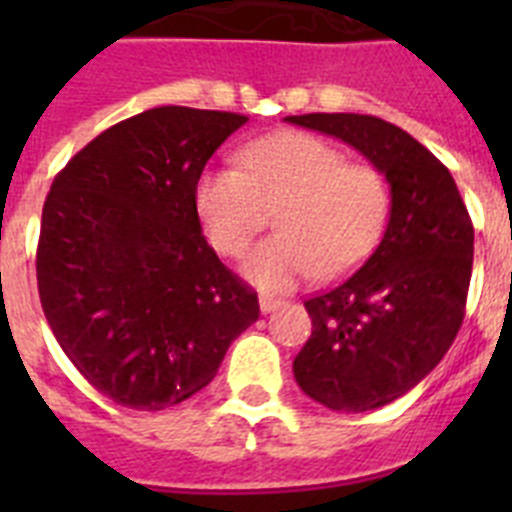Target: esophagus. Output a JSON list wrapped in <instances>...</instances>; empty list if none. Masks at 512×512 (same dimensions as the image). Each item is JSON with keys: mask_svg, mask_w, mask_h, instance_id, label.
Instances as JSON below:
<instances>
[{"mask_svg": "<svg viewBox=\"0 0 512 512\" xmlns=\"http://www.w3.org/2000/svg\"><path fill=\"white\" fill-rule=\"evenodd\" d=\"M282 305H284L282 300H277V297H269V295H264L259 300V307H261V312H264V315H266V312H274L277 307H282Z\"/></svg>", "mask_w": 512, "mask_h": 512, "instance_id": "esophagus-1", "label": "esophagus"}]
</instances>
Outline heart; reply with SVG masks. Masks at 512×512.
I'll return each instance as SVG.
<instances>
[{
    "label": "heart",
    "instance_id": "heart-1",
    "mask_svg": "<svg viewBox=\"0 0 512 512\" xmlns=\"http://www.w3.org/2000/svg\"><path fill=\"white\" fill-rule=\"evenodd\" d=\"M241 169L210 166L194 187L207 241L241 256L277 210L279 233L243 264L251 284L282 292L318 274L336 279L364 264L390 215L387 182L374 166L351 164L341 148L310 133H277L241 151Z\"/></svg>",
    "mask_w": 512,
    "mask_h": 512
}]
</instances>
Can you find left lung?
Returning a JSON list of instances; mask_svg holds the SVG:
<instances>
[{
  "instance_id": "left-lung-1",
  "label": "left lung",
  "mask_w": 512,
  "mask_h": 512,
  "mask_svg": "<svg viewBox=\"0 0 512 512\" xmlns=\"http://www.w3.org/2000/svg\"><path fill=\"white\" fill-rule=\"evenodd\" d=\"M287 122L341 138L390 184L382 243L346 282L305 300L312 336L292 364L307 397L366 413L413 390L454 343L472 279V217L449 169L392 122L351 112Z\"/></svg>"
}]
</instances>
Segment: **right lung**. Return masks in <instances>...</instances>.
<instances>
[{
	"label": "right lung",
	"mask_w": 512,
	"mask_h": 512,
	"mask_svg": "<svg viewBox=\"0 0 512 512\" xmlns=\"http://www.w3.org/2000/svg\"><path fill=\"white\" fill-rule=\"evenodd\" d=\"M246 122L153 107L99 133L53 179L40 305L63 354L117 405H179L259 320V297L217 259L194 207L205 164Z\"/></svg>",
	"instance_id": "obj_1"
}]
</instances>
